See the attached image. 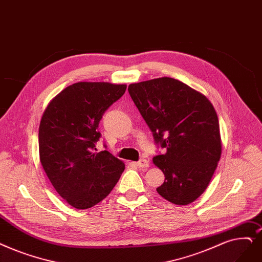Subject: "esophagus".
<instances>
[{
  "label": "esophagus",
  "mask_w": 262,
  "mask_h": 262,
  "mask_svg": "<svg viewBox=\"0 0 262 262\" xmlns=\"http://www.w3.org/2000/svg\"><path fill=\"white\" fill-rule=\"evenodd\" d=\"M137 166H138V167H140V168H142V169H146V168H149V167H150V162L147 161V159L141 158L140 161L137 163Z\"/></svg>",
  "instance_id": "34e87169"
}]
</instances>
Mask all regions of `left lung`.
I'll use <instances>...</instances> for the list:
<instances>
[{"mask_svg":"<svg viewBox=\"0 0 262 262\" xmlns=\"http://www.w3.org/2000/svg\"><path fill=\"white\" fill-rule=\"evenodd\" d=\"M128 92L155 142L167 150L153 157L165 174L157 192L178 206L194 202L210 184L222 155L220 123L212 103L169 77L132 83Z\"/></svg>","mask_w":262,"mask_h":262,"instance_id":"1","label":"left lung"}]
</instances>
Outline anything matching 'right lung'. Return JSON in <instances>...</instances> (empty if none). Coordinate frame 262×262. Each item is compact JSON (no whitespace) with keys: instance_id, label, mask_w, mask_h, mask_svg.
I'll use <instances>...</instances> for the list:
<instances>
[{"instance_id":"right-lung-1","label":"right lung","mask_w":262,"mask_h":262,"mask_svg":"<svg viewBox=\"0 0 262 262\" xmlns=\"http://www.w3.org/2000/svg\"><path fill=\"white\" fill-rule=\"evenodd\" d=\"M126 84L77 82L51 99L39 124V161L58 194L85 210L105 199L125 165L108 151L96 152L97 127L104 112Z\"/></svg>"}]
</instances>
